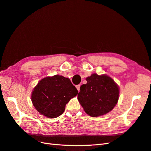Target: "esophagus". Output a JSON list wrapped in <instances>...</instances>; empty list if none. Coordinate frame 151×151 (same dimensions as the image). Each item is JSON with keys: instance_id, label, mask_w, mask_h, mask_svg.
<instances>
[{"instance_id": "1", "label": "esophagus", "mask_w": 151, "mask_h": 151, "mask_svg": "<svg viewBox=\"0 0 151 151\" xmlns=\"http://www.w3.org/2000/svg\"><path fill=\"white\" fill-rule=\"evenodd\" d=\"M76 88H77V90H78V91L80 92V85H76Z\"/></svg>"}]
</instances>
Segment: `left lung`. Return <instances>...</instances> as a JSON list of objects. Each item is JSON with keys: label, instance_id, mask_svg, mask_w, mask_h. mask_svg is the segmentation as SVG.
<instances>
[{"label": "left lung", "instance_id": "obj_1", "mask_svg": "<svg viewBox=\"0 0 151 151\" xmlns=\"http://www.w3.org/2000/svg\"><path fill=\"white\" fill-rule=\"evenodd\" d=\"M86 80L87 83L81 86L78 94V100L85 113L92 117L109 113L118 103L119 86L106 74L93 73Z\"/></svg>", "mask_w": 151, "mask_h": 151}]
</instances>
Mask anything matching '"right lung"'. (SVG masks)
I'll return each instance as SVG.
<instances>
[{
	"instance_id": "obj_1",
	"label": "right lung",
	"mask_w": 151,
	"mask_h": 151,
	"mask_svg": "<svg viewBox=\"0 0 151 151\" xmlns=\"http://www.w3.org/2000/svg\"><path fill=\"white\" fill-rule=\"evenodd\" d=\"M77 94L78 90L70 79L55 75L40 80L33 89L31 99L40 114L55 118L64 113L67 103Z\"/></svg>"
}]
</instances>
